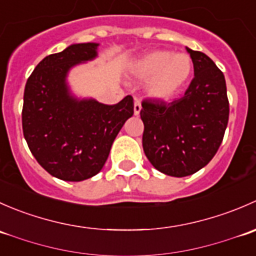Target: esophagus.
<instances>
[{
	"label": "esophagus",
	"mask_w": 256,
	"mask_h": 256,
	"mask_svg": "<svg viewBox=\"0 0 256 256\" xmlns=\"http://www.w3.org/2000/svg\"><path fill=\"white\" fill-rule=\"evenodd\" d=\"M141 112V102H138V99H135V104H134V114L135 115H138Z\"/></svg>",
	"instance_id": "obj_1"
}]
</instances>
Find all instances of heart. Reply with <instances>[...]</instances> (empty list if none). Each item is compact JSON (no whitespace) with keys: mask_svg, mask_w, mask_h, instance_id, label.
<instances>
[{"mask_svg":"<svg viewBox=\"0 0 256 256\" xmlns=\"http://www.w3.org/2000/svg\"><path fill=\"white\" fill-rule=\"evenodd\" d=\"M138 76L150 79V95L168 99L182 86L192 72V60L187 54L156 50L146 56L138 66Z\"/></svg>","mask_w":256,"mask_h":256,"instance_id":"heart-1","label":"heart"}]
</instances>
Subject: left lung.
Segmentation results:
<instances>
[{
    "label": "left lung",
    "mask_w": 256,
    "mask_h": 256,
    "mask_svg": "<svg viewBox=\"0 0 256 256\" xmlns=\"http://www.w3.org/2000/svg\"><path fill=\"white\" fill-rule=\"evenodd\" d=\"M194 78L172 102L144 99L142 146L152 166L174 177L196 174L218 151L229 118L224 74L204 53L187 48Z\"/></svg>",
    "instance_id": "8db88e82"
}]
</instances>
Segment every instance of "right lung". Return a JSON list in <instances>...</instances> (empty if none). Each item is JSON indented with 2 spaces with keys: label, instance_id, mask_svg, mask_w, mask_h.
<instances>
[{
  "label": "right lung",
  "instance_id": "1",
  "mask_svg": "<svg viewBox=\"0 0 256 256\" xmlns=\"http://www.w3.org/2000/svg\"><path fill=\"white\" fill-rule=\"evenodd\" d=\"M96 43L73 44L40 62L24 88L23 135L38 164L63 180L102 171L116 135L134 114L131 95L115 105L78 102L66 84L69 69L96 56Z\"/></svg>",
  "mask_w": 256,
  "mask_h": 256
}]
</instances>
